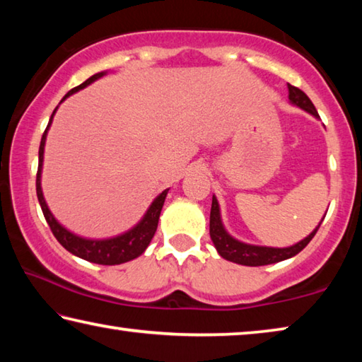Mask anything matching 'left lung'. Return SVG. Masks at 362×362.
Here are the masks:
<instances>
[{"label": "left lung", "instance_id": "1", "mask_svg": "<svg viewBox=\"0 0 362 362\" xmlns=\"http://www.w3.org/2000/svg\"><path fill=\"white\" fill-rule=\"evenodd\" d=\"M287 88H289V100L293 103V105H297L302 110H305V112H308L313 116H316V118H320L313 102L308 99V95H306L303 90H300L298 88H296V86H291V84H287ZM320 225H317L313 230V233H310L305 240L293 244L291 247L252 246V244H246L235 240V238H231L228 233L225 231L222 220H220V209H218L217 198L216 196H212L211 222H209L211 240L214 243V246H216L217 252L222 255L223 259L240 263V265L262 267V265H269V263H276L281 260L291 259V257L297 255L300 250H303L306 247V244L313 240L316 231L320 230Z\"/></svg>", "mask_w": 362, "mask_h": 362}]
</instances>
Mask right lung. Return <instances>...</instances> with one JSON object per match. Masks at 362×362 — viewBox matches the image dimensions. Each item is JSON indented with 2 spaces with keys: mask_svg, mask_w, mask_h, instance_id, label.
Wrapping results in <instances>:
<instances>
[{
  "mask_svg": "<svg viewBox=\"0 0 362 362\" xmlns=\"http://www.w3.org/2000/svg\"><path fill=\"white\" fill-rule=\"evenodd\" d=\"M103 75H105V71L95 73L94 76L86 79L83 84L73 88L70 93L64 97L62 102L73 93H78L79 89H83V88H86V86H89L90 83H94L95 79L102 78ZM56 110L52 112V116H54V113H56ZM52 116H51V119H49V124L41 137L38 173H36V196H38L41 211H42V214H45V218L49 225V228H51V231H52V235L56 236V240L73 255H76V257H79V259H84L88 262L99 263V265H119V263L137 259L139 255L144 254V250L148 247L151 238L155 236V231L158 228L159 214H161L164 199H166V194H168V189H164V192L159 194L155 201H153L151 206L148 207V211H146V214L144 216V218L140 220V222L134 226L132 230L126 231L124 235L110 238V240H86V238L73 235V233L64 228V226L60 225L56 218H54V216L51 214V211H49V207L46 204L45 196H42V192H41L42 155H45L46 136H47L49 126H51V122H52Z\"/></svg>",
  "mask_w": 362,
  "mask_h": 362,
  "instance_id": "1",
  "label": "right lung"
}]
</instances>
